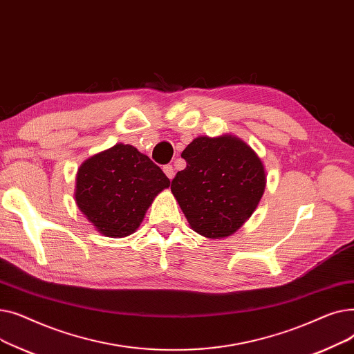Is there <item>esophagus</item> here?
Here are the masks:
<instances>
[{
  "mask_svg": "<svg viewBox=\"0 0 354 354\" xmlns=\"http://www.w3.org/2000/svg\"><path fill=\"white\" fill-rule=\"evenodd\" d=\"M163 172H165V175L169 178L171 180L174 179V176H175V169H174V166L172 165H166V166H163Z\"/></svg>",
  "mask_w": 354,
  "mask_h": 354,
  "instance_id": "1",
  "label": "esophagus"
}]
</instances>
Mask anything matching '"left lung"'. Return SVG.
I'll use <instances>...</instances> for the list:
<instances>
[{
	"mask_svg": "<svg viewBox=\"0 0 354 354\" xmlns=\"http://www.w3.org/2000/svg\"><path fill=\"white\" fill-rule=\"evenodd\" d=\"M187 167L171 191L189 227L218 239L236 232L264 195L267 174L254 149L235 135L198 136L182 152Z\"/></svg>",
	"mask_w": 354,
	"mask_h": 354,
	"instance_id": "8db88e82",
	"label": "left lung"
}]
</instances>
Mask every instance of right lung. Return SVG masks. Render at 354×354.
Instances as JSON below:
<instances>
[{
    "label": "right lung",
    "instance_id": "1",
    "mask_svg": "<svg viewBox=\"0 0 354 354\" xmlns=\"http://www.w3.org/2000/svg\"><path fill=\"white\" fill-rule=\"evenodd\" d=\"M169 187L158 165L135 146L118 143L80 165L74 198L97 232L123 238L139 228L155 196Z\"/></svg>",
    "mask_w": 354,
    "mask_h": 354
}]
</instances>
